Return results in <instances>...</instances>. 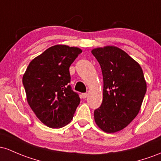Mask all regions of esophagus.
I'll list each match as a JSON object with an SVG mask.
<instances>
[{"label": "esophagus", "mask_w": 161, "mask_h": 161, "mask_svg": "<svg viewBox=\"0 0 161 161\" xmlns=\"http://www.w3.org/2000/svg\"><path fill=\"white\" fill-rule=\"evenodd\" d=\"M82 98H84V99H85L86 97H87V94H86V93H82Z\"/></svg>", "instance_id": "1"}]
</instances>
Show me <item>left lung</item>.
<instances>
[{
  "instance_id": "8db88e82",
  "label": "left lung",
  "mask_w": 161,
  "mask_h": 161,
  "mask_svg": "<svg viewBox=\"0 0 161 161\" xmlns=\"http://www.w3.org/2000/svg\"><path fill=\"white\" fill-rule=\"evenodd\" d=\"M91 52L103 77V97L94 110L95 122L105 132H116L139 113L147 90L143 71L137 61L115 46L94 48Z\"/></svg>"
}]
</instances>
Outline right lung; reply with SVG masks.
Instances as JSON below:
<instances>
[{
  "mask_svg": "<svg viewBox=\"0 0 161 161\" xmlns=\"http://www.w3.org/2000/svg\"><path fill=\"white\" fill-rule=\"evenodd\" d=\"M82 52L77 47L56 45L32 60L23 77L27 102L37 118L52 129L66 125L80 102L73 91L69 68Z\"/></svg>",
  "mask_w": 161,
  "mask_h": 161,
  "instance_id": "obj_1",
  "label": "right lung"
}]
</instances>
